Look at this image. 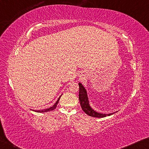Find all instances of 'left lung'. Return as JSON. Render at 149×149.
Here are the masks:
<instances>
[{
  "label": "left lung",
  "mask_w": 149,
  "mask_h": 149,
  "mask_svg": "<svg viewBox=\"0 0 149 149\" xmlns=\"http://www.w3.org/2000/svg\"><path fill=\"white\" fill-rule=\"evenodd\" d=\"M79 97L80 104H81L82 111L87 114V115L93 116V117L103 118L107 115L110 116L114 113H110L108 114H105L98 113L97 112L94 111V110L90 107V105H89L88 99L87 97V94H86V89L84 88V86L82 85L81 83H79Z\"/></svg>",
  "instance_id": "obj_1"
}]
</instances>
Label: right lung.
Instances as JSON below:
<instances>
[{"instance_id": "1", "label": "right lung", "mask_w": 149, "mask_h": 149, "mask_svg": "<svg viewBox=\"0 0 149 149\" xmlns=\"http://www.w3.org/2000/svg\"><path fill=\"white\" fill-rule=\"evenodd\" d=\"M60 98H61V97H59V98L58 99V100H57V101L56 102V103L54 104L52 107H50L49 109H44V110H41V111H34L37 112V113H45V112H49V111H53L54 109H56V106H57V104H58V101H59V100H60Z\"/></svg>"}]
</instances>
